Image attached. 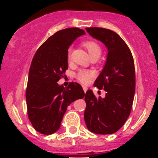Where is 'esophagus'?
I'll use <instances>...</instances> for the list:
<instances>
[{"instance_id":"34e87169","label":"esophagus","mask_w":158,"mask_h":158,"mask_svg":"<svg viewBox=\"0 0 158 158\" xmlns=\"http://www.w3.org/2000/svg\"><path fill=\"white\" fill-rule=\"evenodd\" d=\"M82 88H83V90H84V92H85V93H86V91H87V89H88V88L86 87V86H82Z\"/></svg>"}]
</instances>
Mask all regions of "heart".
I'll use <instances>...</instances> for the list:
<instances>
[{"instance_id":"1","label":"heart","mask_w":158,"mask_h":158,"mask_svg":"<svg viewBox=\"0 0 158 158\" xmlns=\"http://www.w3.org/2000/svg\"><path fill=\"white\" fill-rule=\"evenodd\" d=\"M84 46L86 48V50L89 52L90 57L93 55H100L101 54V48L98 43L93 41H88L84 43ZM70 53V51H69ZM78 80L83 83H88L89 81L91 80L92 77H93V73L89 70H81L78 72L77 75Z\"/></svg>"}]
</instances>
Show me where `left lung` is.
I'll return each instance as SVG.
<instances>
[{"label": "left lung", "mask_w": 158, "mask_h": 158, "mask_svg": "<svg viewBox=\"0 0 158 158\" xmlns=\"http://www.w3.org/2000/svg\"><path fill=\"white\" fill-rule=\"evenodd\" d=\"M85 29L92 37L104 43L107 54L94 83L95 87L104 89L105 97L96 98L93 90H88L84 118L90 131L111 135L123 126L131 113L135 92L134 59L126 43L115 31L100 27Z\"/></svg>", "instance_id": "1"}]
</instances>
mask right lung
I'll return each instance as SVG.
<instances>
[{
    "instance_id": "right-lung-1",
    "label": "right lung",
    "mask_w": 158,
    "mask_h": 158,
    "mask_svg": "<svg viewBox=\"0 0 158 158\" xmlns=\"http://www.w3.org/2000/svg\"><path fill=\"white\" fill-rule=\"evenodd\" d=\"M83 35L85 31L77 27L58 31L42 44L32 59L26 90L27 114L33 127L43 135L58 131L67 107L85 96L78 83L72 82L66 88L57 83L68 69V49Z\"/></svg>"
}]
</instances>
